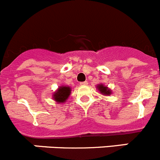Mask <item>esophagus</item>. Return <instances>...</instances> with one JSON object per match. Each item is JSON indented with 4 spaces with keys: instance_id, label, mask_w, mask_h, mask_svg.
I'll return each instance as SVG.
<instances>
[{
    "instance_id": "esophagus-1",
    "label": "esophagus",
    "mask_w": 160,
    "mask_h": 160,
    "mask_svg": "<svg viewBox=\"0 0 160 160\" xmlns=\"http://www.w3.org/2000/svg\"><path fill=\"white\" fill-rule=\"evenodd\" d=\"M88 81H83V82H80V84L81 85V86H86V85H88Z\"/></svg>"
}]
</instances>
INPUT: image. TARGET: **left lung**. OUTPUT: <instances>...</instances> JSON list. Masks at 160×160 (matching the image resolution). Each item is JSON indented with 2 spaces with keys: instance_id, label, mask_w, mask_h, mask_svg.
<instances>
[{
  "instance_id": "8db88e82",
  "label": "left lung",
  "mask_w": 160,
  "mask_h": 160,
  "mask_svg": "<svg viewBox=\"0 0 160 160\" xmlns=\"http://www.w3.org/2000/svg\"><path fill=\"white\" fill-rule=\"evenodd\" d=\"M97 89L100 92L101 94H102V95H110V94H111V91H110L107 87H105V86H104L103 84H102V83H101V84H98V86H97Z\"/></svg>"
}]
</instances>
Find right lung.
Here are the masks:
<instances>
[{"instance_id": "add662e5", "label": "right lung", "mask_w": 160, "mask_h": 160, "mask_svg": "<svg viewBox=\"0 0 160 160\" xmlns=\"http://www.w3.org/2000/svg\"><path fill=\"white\" fill-rule=\"evenodd\" d=\"M71 93V88L68 86H61L53 95V98L57 102L63 103L66 102L67 98Z\"/></svg>"}]
</instances>
